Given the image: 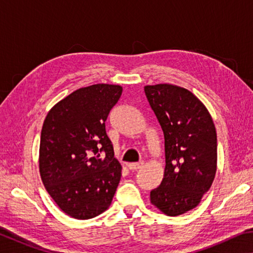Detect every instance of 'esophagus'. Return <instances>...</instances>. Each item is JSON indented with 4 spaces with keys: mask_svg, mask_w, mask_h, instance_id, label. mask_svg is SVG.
<instances>
[{
    "mask_svg": "<svg viewBox=\"0 0 253 253\" xmlns=\"http://www.w3.org/2000/svg\"><path fill=\"white\" fill-rule=\"evenodd\" d=\"M143 164H144L143 162L129 163V164H128V168H129V169H131V170H137V169H139L140 168H142Z\"/></svg>",
    "mask_w": 253,
    "mask_h": 253,
    "instance_id": "esophagus-1",
    "label": "esophagus"
}]
</instances>
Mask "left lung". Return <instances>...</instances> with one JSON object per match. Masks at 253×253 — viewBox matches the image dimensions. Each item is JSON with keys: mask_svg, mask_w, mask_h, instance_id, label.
Here are the masks:
<instances>
[{"mask_svg": "<svg viewBox=\"0 0 253 253\" xmlns=\"http://www.w3.org/2000/svg\"><path fill=\"white\" fill-rule=\"evenodd\" d=\"M145 95L164 132L165 173L151 191V202L176 216L194 209L216 172V131L211 115L193 93L177 85L155 84Z\"/></svg>", "mask_w": 253, "mask_h": 253, "instance_id": "obj_1", "label": "left lung"}]
</instances>
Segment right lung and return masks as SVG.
I'll list each match as a JSON object with an SVG mask.
<instances>
[{"instance_id": "add662e5", "label": "right lung", "mask_w": 253, "mask_h": 253, "mask_svg": "<svg viewBox=\"0 0 253 253\" xmlns=\"http://www.w3.org/2000/svg\"><path fill=\"white\" fill-rule=\"evenodd\" d=\"M117 84H98L70 93L49 111L40 139V174L51 198L68 215L88 220L106 211L122 166L106 121L122 96Z\"/></svg>"}]
</instances>
